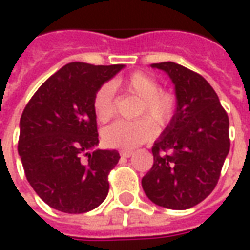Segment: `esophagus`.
Returning <instances> with one entry per match:
<instances>
[{
	"mask_svg": "<svg viewBox=\"0 0 250 250\" xmlns=\"http://www.w3.org/2000/svg\"><path fill=\"white\" fill-rule=\"evenodd\" d=\"M132 154H134V151H131V150H122L120 151V155L125 158H130Z\"/></svg>",
	"mask_w": 250,
	"mask_h": 250,
	"instance_id": "1",
	"label": "esophagus"
}]
</instances>
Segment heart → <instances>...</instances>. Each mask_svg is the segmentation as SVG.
<instances>
[{"mask_svg":"<svg viewBox=\"0 0 250 250\" xmlns=\"http://www.w3.org/2000/svg\"><path fill=\"white\" fill-rule=\"evenodd\" d=\"M111 85L120 92L141 99L136 116L143 118L134 122H116L104 128L102 138L109 147L135 148L150 141L155 134V128L152 125L154 124L157 128L166 127L177 111L175 93L162 89L157 79L148 73L132 72L128 76L114 80ZM92 107L100 123H107L114 118L115 104L109 85H103L96 91Z\"/></svg>","mask_w":250,"mask_h":250,"instance_id":"b5f03b06","label":"heart"}]
</instances>
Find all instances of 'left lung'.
<instances>
[{"label":"left lung","instance_id":"obj_1","mask_svg":"<svg viewBox=\"0 0 250 250\" xmlns=\"http://www.w3.org/2000/svg\"><path fill=\"white\" fill-rule=\"evenodd\" d=\"M175 85L177 111L154 146V165L142 188L158 206L190 209L204 201L220 179L230 148L229 118L209 83L171 62L152 64Z\"/></svg>","mask_w":250,"mask_h":250}]
</instances>
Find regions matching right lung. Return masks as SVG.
Segmentation results:
<instances>
[{
    "label": "right lung",
    "instance_id": "1",
    "mask_svg": "<svg viewBox=\"0 0 250 250\" xmlns=\"http://www.w3.org/2000/svg\"><path fill=\"white\" fill-rule=\"evenodd\" d=\"M123 66L69 62L36 91L21 115L19 154L25 175L53 209L87 213L108 194V174L119 152H83L99 143L93 96Z\"/></svg>",
    "mask_w": 250,
    "mask_h": 250
}]
</instances>
